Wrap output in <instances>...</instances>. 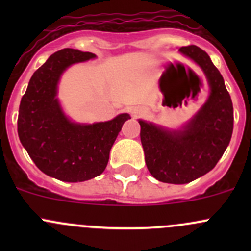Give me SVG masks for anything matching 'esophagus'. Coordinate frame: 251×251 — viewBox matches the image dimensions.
Returning <instances> with one entry per match:
<instances>
[{"label": "esophagus", "instance_id": "34e87169", "mask_svg": "<svg viewBox=\"0 0 251 251\" xmlns=\"http://www.w3.org/2000/svg\"><path fill=\"white\" fill-rule=\"evenodd\" d=\"M142 113H143V110H142L141 108H133V109H131V114H132L133 116L141 115Z\"/></svg>", "mask_w": 251, "mask_h": 251}]
</instances>
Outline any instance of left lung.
Instances as JSON below:
<instances>
[{
    "label": "left lung",
    "mask_w": 251,
    "mask_h": 251,
    "mask_svg": "<svg viewBox=\"0 0 251 251\" xmlns=\"http://www.w3.org/2000/svg\"><path fill=\"white\" fill-rule=\"evenodd\" d=\"M206 76L210 95L198 113L178 130L138 120L147 168L154 178L183 184L215 168L233 132V105L222 75L201 48H179Z\"/></svg>",
    "instance_id": "left-lung-1"
}]
</instances>
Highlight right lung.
<instances>
[{"label":"right lung","mask_w":251,"mask_h":251,"mask_svg":"<svg viewBox=\"0 0 251 251\" xmlns=\"http://www.w3.org/2000/svg\"><path fill=\"white\" fill-rule=\"evenodd\" d=\"M93 58V53L73 48L53 53L34 73L20 100L19 140L37 168L59 181L100 176L124 123L131 119L124 113L104 123L78 124L64 114L57 97L60 76L70 65Z\"/></svg>","instance_id":"1"}]
</instances>
